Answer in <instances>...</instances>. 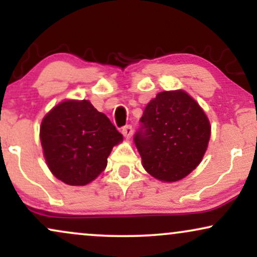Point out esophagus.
Segmentation results:
<instances>
[{
	"label": "esophagus",
	"mask_w": 257,
	"mask_h": 257,
	"mask_svg": "<svg viewBox=\"0 0 257 257\" xmlns=\"http://www.w3.org/2000/svg\"><path fill=\"white\" fill-rule=\"evenodd\" d=\"M122 134L124 135V137H125L126 139L131 138L132 134H133V126H132L131 124L123 126V128H122Z\"/></svg>",
	"instance_id": "esophagus-1"
}]
</instances>
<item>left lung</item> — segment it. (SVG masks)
Returning <instances> with one entry per match:
<instances>
[{
	"label": "left lung",
	"instance_id": "obj_1",
	"mask_svg": "<svg viewBox=\"0 0 257 257\" xmlns=\"http://www.w3.org/2000/svg\"><path fill=\"white\" fill-rule=\"evenodd\" d=\"M140 122L134 143L150 175L174 182L198 167L210 139V122L186 91L158 93Z\"/></svg>",
	"mask_w": 257,
	"mask_h": 257
}]
</instances>
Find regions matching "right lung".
<instances>
[{
  "label": "right lung",
  "instance_id": "obj_1",
  "mask_svg": "<svg viewBox=\"0 0 257 257\" xmlns=\"http://www.w3.org/2000/svg\"><path fill=\"white\" fill-rule=\"evenodd\" d=\"M40 138L49 170L71 186L98 178L113 146L123 140L106 114L88 100H66L53 107L41 123Z\"/></svg>",
  "mask_w": 257,
  "mask_h": 257
}]
</instances>
